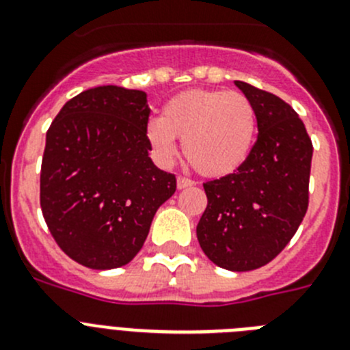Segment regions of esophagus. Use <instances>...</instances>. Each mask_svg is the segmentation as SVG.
<instances>
[{
  "instance_id": "obj_1",
  "label": "esophagus",
  "mask_w": 350,
  "mask_h": 350,
  "mask_svg": "<svg viewBox=\"0 0 350 350\" xmlns=\"http://www.w3.org/2000/svg\"><path fill=\"white\" fill-rule=\"evenodd\" d=\"M191 185H194V180H191V178L187 177H178L177 178V187L178 189H185V187H191Z\"/></svg>"
}]
</instances>
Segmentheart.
Wrapping results in <instances>:
<instances>
[{
    "label": "heart",
    "mask_w": 350,
    "mask_h": 350,
    "mask_svg": "<svg viewBox=\"0 0 350 350\" xmlns=\"http://www.w3.org/2000/svg\"><path fill=\"white\" fill-rule=\"evenodd\" d=\"M146 133L163 161H172L182 137L189 163L203 175L220 177L238 170L252 152L256 112L239 92L189 90L163 105L161 118L150 120Z\"/></svg>",
    "instance_id": "1"
}]
</instances>
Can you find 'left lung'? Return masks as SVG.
Wrapping results in <instances>:
<instances>
[{"label":"left lung","instance_id":"8db88e82","mask_svg":"<svg viewBox=\"0 0 350 350\" xmlns=\"http://www.w3.org/2000/svg\"><path fill=\"white\" fill-rule=\"evenodd\" d=\"M236 86L255 107L258 137L238 170L203 184L208 204L196 234L215 265L245 272L280 255L302 224L312 142L290 104L245 81Z\"/></svg>","mask_w":350,"mask_h":350}]
</instances>
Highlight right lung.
Segmentation results:
<instances>
[{
  "label": "right lung",
  "instance_id": "add662e5",
  "mask_svg": "<svg viewBox=\"0 0 350 350\" xmlns=\"http://www.w3.org/2000/svg\"><path fill=\"white\" fill-rule=\"evenodd\" d=\"M146 92L107 85L66 102L46 131L40 203L51 236L97 271L133 260L177 178L149 158Z\"/></svg>",
  "mask_w": 350,
  "mask_h": 350
}]
</instances>
